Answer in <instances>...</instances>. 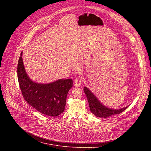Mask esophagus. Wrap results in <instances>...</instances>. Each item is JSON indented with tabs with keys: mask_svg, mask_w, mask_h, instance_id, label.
I'll list each match as a JSON object with an SVG mask.
<instances>
[{
	"mask_svg": "<svg viewBox=\"0 0 151 151\" xmlns=\"http://www.w3.org/2000/svg\"><path fill=\"white\" fill-rule=\"evenodd\" d=\"M82 82V79L81 77H78L74 80V84L77 86V87H79L81 85V83Z\"/></svg>",
	"mask_w": 151,
	"mask_h": 151,
	"instance_id": "34e87169",
	"label": "esophagus"
}]
</instances>
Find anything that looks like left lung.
Wrapping results in <instances>:
<instances>
[{
  "mask_svg": "<svg viewBox=\"0 0 151 151\" xmlns=\"http://www.w3.org/2000/svg\"><path fill=\"white\" fill-rule=\"evenodd\" d=\"M83 91L87 96L89 106L91 112L96 116L100 118H107L112 115L119 114L125 110L128 106L123 107L119 110H115L107 108V107L103 106L96 96L91 92V91L87 87L83 88Z\"/></svg>",
  "mask_w": 151,
  "mask_h": 151,
  "instance_id": "obj_1",
  "label": "left lung"
}]
</instances>
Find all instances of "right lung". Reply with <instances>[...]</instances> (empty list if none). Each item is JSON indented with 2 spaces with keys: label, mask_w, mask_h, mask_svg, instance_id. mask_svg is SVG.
Wrapping results in <instances>:
<instances>
[{
  "label": "right lung",
  "mask_w": 151,
  "mask_h": 151,
  "mask_svg": "<svg viewBox=\"0 0 151 151\" xmlns=\"http://www.w3.org/2000/svg\"><path fill=\"white\" fill-rule=\"evenodd\" d=\"M22 54L21 52L18 60L17 76L24 100L42 114L58 116L65 109L67 95L72 87L73 81L72 79H59L47 84L33 82L26 72Z\"/></svg>",
  "instance_id": "1"
}]
</instances>
